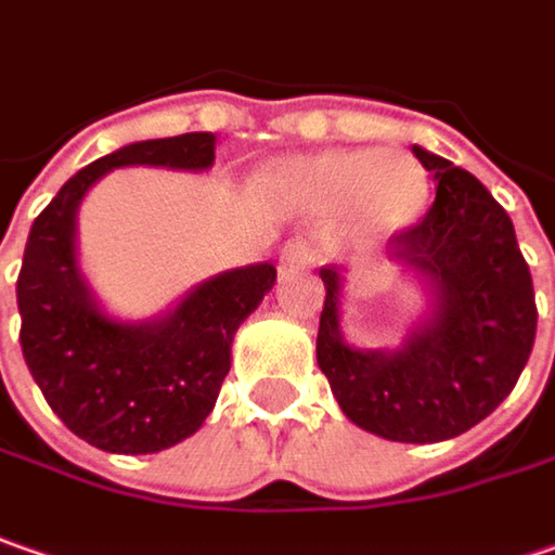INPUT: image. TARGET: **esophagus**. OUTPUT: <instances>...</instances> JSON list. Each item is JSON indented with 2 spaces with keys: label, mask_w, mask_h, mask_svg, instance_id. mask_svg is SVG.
Masks as SVG:
<instances>
[{
  "label": "esophagus",
  "mask_w": 555,
  "mask_h": 555,
  "mask_svg": "<svg viewBox=\"0 0 555 555\" xmlns=\"http://www.w3.org/2000/svg\"><path fill=\"white\" fill-rule=\"evenodd\" d=\"M317 263V245L310 238H295L288 242L282 254H279V270L292 273V270H307Z\"/></svg>",
  "instance_id": "34e87169"
}]
</instances>
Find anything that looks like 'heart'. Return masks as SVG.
Segmentation results:
<instances>
[{
    "mask_svg": "<svg viewBox=\"0 0 555 555\" xmlns=\"http://www.w3.org/2000/svg\"><path fill=\"white\" fill-rule=\"evenodd\" d=\"M260 192L301 214L350 210L353 227L370 238H388L420 223L431 182L416 157L373 149H325L282 157L257 177Z\"/></svg>",
    "mask_w": 555,
    "mask_h": 555,
    "instance_id": "b5f03b06",
    "label": "heart"
}]
</instances>
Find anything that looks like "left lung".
I'll use <instances>...</instances> for the list:
<instances>
[{"label": "left lung", "mask_w": 555, "mask_h": 555, "mask_svg": "<svg viewBox=\"0 0 555 555\" xmlns=\"http://www.w3.org/2000/svg\"><path fill=\"white\" fill-rule=\"evenodd\" d=\"M435 173V205L400 232L388 260L416 279L425 310L395 348H360L341 332L345 270L323 267L317 363L341 413L400 444H435L488 420L534 348L538 307L513 220L494 195L447 157L413 145Z\"/></svg>", "instance_id": "obj_1"}]
</instances>
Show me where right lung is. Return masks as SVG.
<instances>
[{
    "instance_id": "1",
    "label": "right lung",
    "mask_w": 555,
    "mask_h": 555,
    "mask_svg": "<svg viewBox=\"0 0 555 555\" xmlns=\"http://www.w3.org/2000/svg\"><path fill=\"white\" fill-rule=\"evenodd\" d=\"M214 133L124 145L64 182L27 235L17 276L27 370L55 416L105 453H157L205 425L230 373L232 338L273 288L276 267L227 270L152 320H120L80 267L77 214L117 167L202 173L214 167Z\"/></svg>"
}]
</instances>
